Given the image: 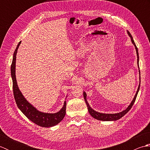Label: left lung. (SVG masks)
<instances>
[{"label":"left lung","mask_w":150,"mask_h":150,"mask_svg":"<svg viewBox=\"0 0 150 150\" xmlns=\"http://www.w3.org/2000/svg\"><path fill=\"white\" fill-rule=\"evenodd\" d=\"M127 33H128V35H129V37H130V39H131V41L132 44H133V46H135V48L136 50V53H137V66H138V68H139V75H141V73H140V70H139V52H138V48L137 47L136 45H135V43L134 42V40H133V37L132 36V35L130 34V33L129 32V31L127 30ZM139 87L137 88V90L136 93L134 97H133L132 101L131 102V103L128 106V108H126V110H123L122 111H121V112L119 113H100V112H98V111H96L95 110H94L93 109H92L91 108V106H90V104H89L87 100V95L85 91H83V95H84V100L86 102V104L87 105V107H88V110L89 113L93 117L94 119L98 120H103V121H115V120H117L120 119V118H122L123 116L125 115L128 112V111L131 109L132 107L133 106V104H134L135 101L136 100V98L137 96V94H138V92L139 91V88H140V84H141V75H139Z\"/></svg>","instance_id":"8db88e82"}]
</instances>
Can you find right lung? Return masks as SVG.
Masks as SVG:
<instances>
[{
  "label": "right lung",
  "mask_w": 150,
  "mask_h": 150,
  "mask_svg": "<svg viewBox=\"0 0 150 150\" xmlns=\"http://www.w3.org/2000/svg\"><path fill=\"white\" fill-rule=\"evenodd\" d=\"M21 42L18 44L16 47L15 52L13 57V61L11 66V75L13 81V89L14 98L18 109L20 110L23 114L28 119H30L37 125L44 128H50L58 124L61 121L66 115V101L64 100L62 108L58 112L50 113H45L38 110L37 108L33 106L32 104L28 102L26 98L22 95V92L19 90L18 86L17 79L15 75L16 69V56H17V50L20 46ZM66 96V98H67Z\"/></svg>",
  "instance_id": "obj_1"
}]
</instances>
